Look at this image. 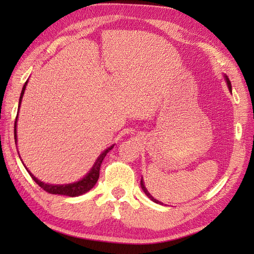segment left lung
Returning <instances> with one entry per match:
<instances>
[{"label": "left lung", "instance_id": "1", "mask_svg": "<svg viewBox=\"0 0 254 254\" xmlns=\"http://www.w3.org/2000/svg\"><path fill=\"white\" fill-rule=\"evenodd\" d=\"M224 78H225V80H226V83H227V86H228V88H229V91L231 93V83H230V80H229V78H228V76L226 74H224ZM141 188H142V190L144 191V193L146 194V195L152 199L153 202H155V203H157V204H163L161 202H159L158 199H156V198H154L153 197V195L152 194H150L148 191H147V189H146V187H145V185H144V180H143V177H142V179H141Z\"/></svg>", "mask_w": 254, "mask_h": 254}]
</instances>
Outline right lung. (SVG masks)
Segmentation results:
<instances>
[{
    "instance_id": "1",
    "label": "right lung",
    "mask_w": 254,
    "mask_h": 254,
    "mask_svg": "<svg viewBox=\"0 0 254 254\" xmlns=\"http://www.w3.org/2000/svg\"><path fill=\"white\" fill-rule=\"evenodd\" d=\"M27 83H28V80L24 84L23 86V89H21V93H20V97H19V101H18V110H17V117H16V120H15V124H14V137H15V144H17V119H18V112H19V108H20V104H21V99H23V96L25 93V89H26V86ZM115 147V144H112L111 146L108 147L107 149H105L104 152H102L99 156L98 158L96 159L95 164L91 167L90 170L87 172V174L85 175V177H83L82 179L76 181V182H73V183H67V185H51V183H46V182H42L41 180L38 179L34 175L31 174V172L27 169V167L24 165L23 160H21V163L25 166L26 170L28 171V174L30 175V177L32 178V180H34L38 186L41 187L44 190L48 193H51V194H60V195H66V196H79L82 195V194H85L86 192H88L89 190H91L96 185L97 180H98L99 178V170H100V166L102 160L106 157V155L110 152V150ZM20 158V156H19Z\"/></svg>"
}]
</instances>
